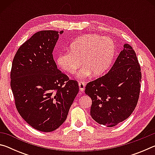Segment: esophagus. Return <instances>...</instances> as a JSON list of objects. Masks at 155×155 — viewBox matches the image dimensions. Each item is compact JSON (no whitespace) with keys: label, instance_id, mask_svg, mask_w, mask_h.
<instances>
[{"label":"esophagus","instance_id":"1","mask_svg":"<svg viewBox=\"0 0 155 155\" xmlns=\"http://www.w3.org/2000/svg\"><path fill=\"white\" fill-rule=\"evenodd\" d=\"M78 87H79L81 91H83L84 90H85V83L83 82V81H81V82L78 83Z\"/></svg>","mask_w":155,"mask_h":155}]
</instances>
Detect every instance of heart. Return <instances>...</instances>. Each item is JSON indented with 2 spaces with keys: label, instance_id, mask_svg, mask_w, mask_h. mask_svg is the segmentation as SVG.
Here are the masks:
<instances>
[{
  "label": "heart",
  "instance_id": "heart-1",
  "mask_svg": "<svg viewBox=\"0 0 155 155\" xmlns=\"http://www.w3.org/2000/svg\"><path fill=\"white\" fill-rule=\"evenodd\" d=\"M70 51L59 54L57 63L68 73H74L77 68L84 65L77 72L79 78H85L92 74L99 77L104 74L112 64L115 54V44L112 39L96 34H87L73 41Z\"/></svg>",
  "mask_w": 155,
  "mask_h": 155
}]
</instances>
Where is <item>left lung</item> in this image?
I'll return each mask as SVG.
<instances>
[{"label": "left lung", "instance_id": "obj_1", "mask_svg": "<svg viewBox=\"0 0 155 155\" xmlns=\"http://www.w3.org/2000/svg\"><path fill=\"white\" fill-rule=\"evenodd\" d=\"M141 79V68L135 52L125 44L111 70L86 85L85 92L92 101L91 117L107 127L127 120L137 106Z\"/></svg>", "mask_w": 155, "mask_h": 155}]
</instances>
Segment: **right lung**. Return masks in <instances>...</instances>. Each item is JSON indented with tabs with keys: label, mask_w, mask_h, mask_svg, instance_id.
Listing matches in <instances>:
<instances>
[{
	"label": "right lung",
	"mask_w": 155,
	"mask_h": 155,
	"mask_svg": "<svg viewBox=\"0 0 155 155\" xmlns=\"http://www.w3.org/2000/svg\"><path fill=\"white\" fill-rule=\"evenodd\" d=\"M64 31H41L22 44L11 70V88L21 117L42 132L56 130L67 118L79 90L77 81L57 69L52 51Z\"/></svg>",
	"instance_id": "obj_1"
}]
</instances>
